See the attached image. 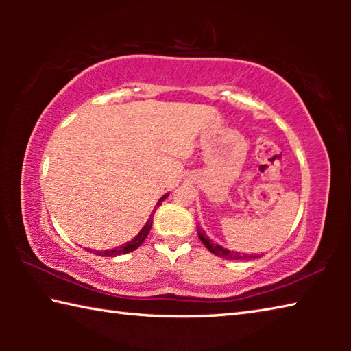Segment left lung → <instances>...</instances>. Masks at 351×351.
I'll return each mask as SVG.
<instances>
[{
    "label": "left lung",
    "instance_id": "obj_1",
    "mask_svg": "<svg viewBox=\"0 0 351 351\" xmlns=\"http://www.w3.org/2000/svg\"><path fill=\"white\" fill-rule=\"evenodd\" d=\"M198 237H199V240L203 241V245L209 249L212 254L218 255V257H223L228 260H247V258H258L260 257V255H246V254H240L235 251H229V249H224L219 245H215L212 240L207 239V235L203 232V230H198Z\"/></svg>",
    "mask_w": 351,
    "mask_h": 351
}]
</instances>
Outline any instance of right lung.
Segmentation results:
<instances>
[{
    "label": "right lung",
    "instance_id": "1",
    "mask_svg": "<svg viewBox=\"0 0 351 351\" xmlns=\"http://www.w3.org/2000/svg\"><path fill=\"white\" fill-rule=\"evenodd\" d=\"M167 197H169V195H164V197L158 201L156 206L161 204L162 201H164L165 198H167ZM152 224H153V215H150V218H148V221L145 223L144 228H142L141 232H139L138 235H136L132 241H128V243H125V245L119 246V247H116V249H111V251L97 252V255H102V257H116V255L128 254V252L134 251V249H138V247L142 245V243H144V240L147 239V235H148V232H150V229H152Z\"/></svg>",
    "mask_w": 351,
    "mask_h": 351
}]
</instances>
